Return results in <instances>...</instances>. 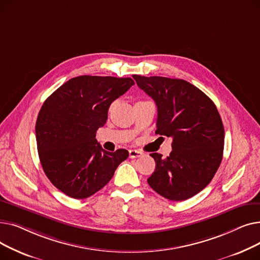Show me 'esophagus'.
<instances>
[{"label": "esophagus", "instance_id": "34e87169", "mask_svg": "<svg viewBox=\"0 0 260 260\" xmlns=\"http://www.w3.org/2000/svg\"><path fill=\"white\" fill-rule=\"evenodd\" d=\"M142 155V153L140 151H138V149H131L129 151V157L131 158H138Z\"/></svg>", "mask_w": 260, "mask_h": 260}]
</instances>
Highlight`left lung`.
I'll return each mask as SVG.
<instances>
[{
  "instance_id": "left-lung-1",
  "label": "left lung",
  "mask_w": 260,
  "mask_h": 260,
  "mask_svg": "<svg viewBox=\"0 0 260 260\" xmlns=\"http://www.w3.org/2000/svg\"><path fill=\"white\" fill-rule=\"evenodd\" d=\"M133 78L157 105L156 134L173 139L170 156L151 154L156 169L147 179L149 186L173 201L195 196L211 182L222 160L224 128L216 105L181 79Z\"/></svg>"
}]
</instances>
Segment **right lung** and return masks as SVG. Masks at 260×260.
Masks as SVG:
<instances>
[{
	"label": "right lung",
	"instance_id": "obj_1",
	"mask_svg": "<svg viewBox=\"0 0 260 260\" xmlns=\"http://www.w3.org/2000/svg\"><path fill=\"white\" fill-rule=\"evenodd\" d=\"M134 84L131 78L79 76L54 90L41 107L36 123L41 166L65 195L84 199L97 193L128 157L123 148L105 151L95 133L106 123L111 104Z\"/></svg>",
	"mask_w": 260,
	"mask_h": 260
}]
</instances>
